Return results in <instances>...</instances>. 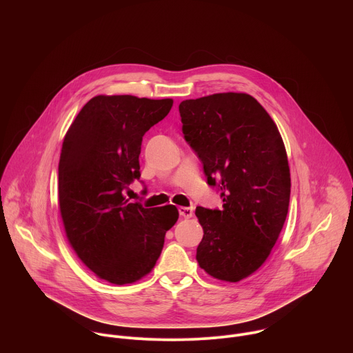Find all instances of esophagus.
<instances>
[{"label": "esophagus", "mask_w": 353, "mask_h": 353, "mask_svg": "<svg viewBox=\"0 0 353 353\" xmlns=\"http://www.w3.org/2000/svg\"><path fill=\"white\" fill-rule=\"evenodd\" d=\"M179 214L181 218H191L192 216V208H187V207H179Z\"/></svg>", "instance_id": "esophagus-1"}]
</instances>
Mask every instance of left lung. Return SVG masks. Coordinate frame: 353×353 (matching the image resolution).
Segmentation results:
<instances>
[{
	"label": "left lung",
	"instance_id": "left-lung-1",
	"mask_svg": "<svg viewBox=\"0 0 353 353\" xmlns=\"http://www.w3.org/2000/svg\"><path fill=\"white\" fill-rule=\"evenodd\" d=\"M183 134L218 185L222 210L196 207L204 236L196 261L208 275L239 282L268 259L286 221L290 170L279 130L247 93L183 100Z\"/></svg>",
	"mask_w": 353,
	"mask_h": 353
}]
</instances>
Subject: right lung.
I'll use <instances>...</instances> for the list:
<instances>
[{
  "label": "right lung",
  "instance_id": "obj_1",
  "mask_svg": "<svg viewBox=\"0 0 353 353\" xmlns=\"http://www.w3.org/2000/svg\"><path fill=\"white\" fill-rule=\"evenodd\" d=\"M173 99L92 97L70 125L59 165V207L70 245L100 279L127 285L155 267L174 205L143 208L123 191L141 177L143 134L163 120Z\"/></svg>",
  "mask_w": 353,
  "mask_h": 353
}]
</instances>
